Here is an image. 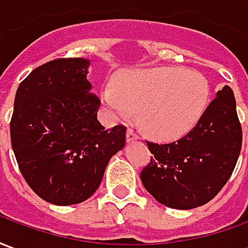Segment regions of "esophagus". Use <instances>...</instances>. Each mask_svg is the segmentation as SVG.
Returning a JSON list of instances; mask_svg holds the SVG:
<instances>
[{
	"instance_id": "obj_1",
	"label": "esophagus",
	"mask_w": 248,
	"mask_h": 248,
	"mask_svg": "<svg viewBox=\"0 0 248 248\" xmlns=\"http://www.w3.org/2000/svg\"><path fill=\"white\" fill-rule=\"evenodd\" d=\"M135 140H138L137 133L133 129H127V131H126V142L131 143V142H135Z\"/></svg>"
}]
</instances>
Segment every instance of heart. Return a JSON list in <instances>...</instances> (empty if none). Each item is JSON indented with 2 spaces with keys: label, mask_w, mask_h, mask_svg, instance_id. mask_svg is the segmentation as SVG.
Instances as JSON below:
<instances>
[{
  "label": "heart",
  "mask_w": 248,
  "mask_h": 248,
  "mask_svg": "<svg viewBox=\"0 0 248 248\" xmlns=\"http://www.w3.org/2000/svg\"><path fill=\"white\" fill-rule=\"evenodd\" d=\"M207 98V79L201 73L172 66L122 71L113 89L102 93L113 117L126 121L138 111L140 126L158 140L188 133L202 117Z\"/></svg>",
  "instance_id": "b5f03b06"
}]
</instances>
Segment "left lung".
Segmentation results:
<instances>
[{"mask_svg":"<svg viewBox=\"0 0 248 248\" xmlns=\"http://www.w3.org/2000/svg\"><path fill=\"white\" fill-rule=\"evenodd\" d=\"M151 161L140 172L147 191L162 204L190 210L210 202L229 181L242 147L234 93H217L195 127L167 145L146 142Z\"/></svg>","mask_w":248,"mask_h":248,"instance_id":"1","label":"left lung"}]
</instances>
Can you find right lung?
<instances>
[{"mask_svg": "<svg viewBox=\"0 0 248 248\" xmlns=\"http://www.w3.org/2000/svg\"><path fill=\"white\" fill-rule=\"evenodd\" d=\"M89 66L86 58L47 62L16 93L10 138L19 171L38 197L57 206L92 197L126 142L124 126L108 130L98 121L101 101L90 93Z\"/></svg>", "mask_w": 248, "mask_h": 248, "instance_id": "add662e5", "label": "right lung"}]
</instances>
